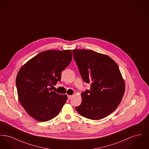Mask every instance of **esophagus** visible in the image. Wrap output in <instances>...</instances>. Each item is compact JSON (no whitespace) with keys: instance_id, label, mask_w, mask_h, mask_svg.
<instances>
[{"instance_id":"34e87169","label":"esophagus","mask_w":149,"mask_h":149,"mask_svg":"<svg viewBox=\"0 0 149 149\" xmlns=\"http://www.w3.org/2000/svg\"><path fill=\"white\" fill-rule=\"evenodd\" d=\"M72 97H73V95H68V98L69 99H70L72 98Z\"/></svg>"}]
</instances>
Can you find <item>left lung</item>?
Masks as SVG:
<instances>
[{"instance_id": "8db88e82", "label": "left lung", "mask_w": 149, "mask_h": 149, "mask_svg": "<svg viewBox=\"0 0 149 149\" xmlns=\"http://www.w3.org/2000/svg\"><path fill=\"white\" fill-rule=\"evenodd\" d=\"M81 78L91 83L90 90L81 93V103L75 107L81 116L102 119L117 108L125 92V80L118 65L110 57L92 50H72Z\"/></svg>"}]
</instances>
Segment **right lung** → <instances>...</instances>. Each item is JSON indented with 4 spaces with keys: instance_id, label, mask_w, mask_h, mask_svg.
<instances>
[{
    "instance_id": "right-lung-1",
    "label": "right lung",
    "mask_w": 149,
    "mask_h": 149,
    "mask_svg": "<svg viewBox=\"0 0 149 149\" xmlns=\"http://www.w3.org/2000/svg\"><path fill=\"white\" fill-rule=\"evenodd\" d=\"M70 50H47L24 64L16 78L18 100L29 115L46 122L56 117L68 99L49 88L60 81L61 72L70 64Z\"/></svg>"
}]
</instances>
